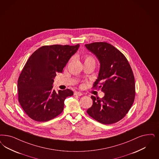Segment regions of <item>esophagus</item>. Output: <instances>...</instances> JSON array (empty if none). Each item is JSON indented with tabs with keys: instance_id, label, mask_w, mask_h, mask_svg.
Wrapping results in <instances>:
<instances>
[{
	"instance_id": "34e87169",
	"label": "esophagus",
	"mask_w": 159,
	"mask_h": 159,
	"mask_svg": "<svg viewBox=\"0 0 159 159\" xmlns=\"http://www.w3.org/2000/svg\"><path fill=\"white\" fill-rule=\"evenodd\" d=\"M74 94L76 95V96H82L83 93L81 92H76L74 93Z\"/></svg>"
}]
</instances>
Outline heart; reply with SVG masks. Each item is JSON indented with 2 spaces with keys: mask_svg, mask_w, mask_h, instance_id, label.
<instances>
[{
  "mask_svg": "<svg viewBox=\"0 0 159 159\" xmlns=\"http://www.w3.org/2000/svg\"><path fill=\"white\" fill-rule=\"evenodd\" d=\"M84 63H93L95 65L96 61L92 55H86L84 56Z\"/></svg>",
  "mask_w": 159,
  "mask_h": 159,
  "instance_id": "1",
  "label": "heart"
}]
</instances>
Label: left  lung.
<instances>
[{"label": "left lung", "instance_id": "left-lung-1", "mask_svg": "<svg viewBox=\"0 0 159 159\" xmlns=\"http://www.w3.org/2000/svg\"><path fill=\"white\" fill-rule=\"evenodd\" d=\"M85 46L100 64L93 88L104 93L102 98L91 96L93 105L87 113L102 124L115 123L126 116L134 100L135 83L131 67L125 55L110 44L94 42Z\"/></svg>", "mask_w": 159, "mask_h": 159}]
</instances>
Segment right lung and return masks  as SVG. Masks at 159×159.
Returning a JSON list of instances; mask_svg holds the SVG:
<instances>
[{
	"instance_id": "right-lung-1",
	"label": "right lung",
	"mask_w": 159,
	"mask_h": 159,
	"mask_svg": "<svg viewBox=\"0 0 159 159\" xmlns=\"http://www.w3.org/2000/svg\"><path fill=\"white\" fill-rule=\"evenodd\" d=\"M79 46H43L29 58L18 79L17 92L22 109L33 120L47 121L59 115L65 100L73 94L68 89L56 92L52 85Z\"/></svg>"
}]
</instances>
